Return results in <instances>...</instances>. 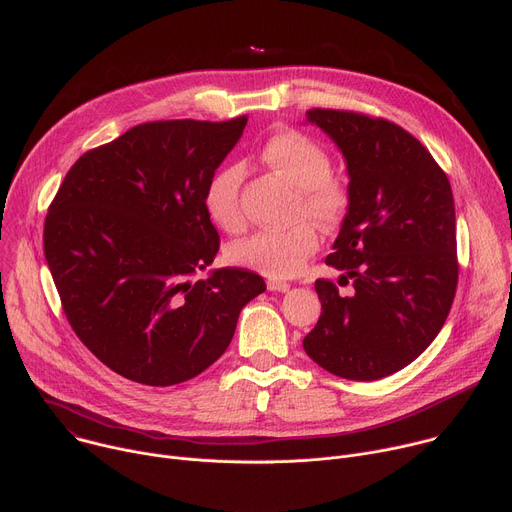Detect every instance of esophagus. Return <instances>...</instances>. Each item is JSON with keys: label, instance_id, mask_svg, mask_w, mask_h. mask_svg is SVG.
Returning a JSON list of instances; mask_svg holds the SVG:
<instances>
[{"label": "esophagus", "instance_id": "34e87169", "mask_svg": "<svg viewBox=\"0 0 512 512\" xmlns=\"http://www.w3.org/2000/svg\"><path fill=\"white\" fill-rule=\"evenodd\" d=\"M266 285H268L270 291H277V293H285V291L291 289L289 283H285V281H274V279H270Z\"/></svg>", "mask_w": 512, "mask_h": 512}]
</instances>
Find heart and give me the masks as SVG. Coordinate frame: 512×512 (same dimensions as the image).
<instances>
[{"instance_id":"1","label":"heart","mask_w":512,"mask_h":512,"mask_svg":"<svg viewBox=\"0 0 512 512\" xmlns=\"http://www.w3.org/2000/svg\"><path fill=\"white\" fill-rule=\"evenodd\" d=\"M262 162L281 174L299 190L297 209L322 227H336L350 209V186L332 174L328 151L299 131L272 133L260 147ZM244 168L227 164L211 174L203 190V205L211 221L229 231H240L246 223L240 205ZM320 246L318 231L301 221L287 229H262L246 240L229 246V262L256 270L270 279H285L297 274L307 258Z\"/></svg>"}]
</instances>
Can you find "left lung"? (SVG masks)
Returning a JSON list of instances; mask_svg holds the SVG:
<instances>
[{
	"label": "left lung",
	"mask_w": 512,
	"mask_h": 512,
	"mask_svg": "<svg viewBox=\"0 0 512 512\" xmlns=\"http://www.w3.org/2000/svg\"><path fill=\"white\" fill-rule=\"evenodd\" d=\"M342 151L350 209L326 262L338 285L318 279L322 316L305 338L307 355L355 381L387 377L410 365L441 332L453 305L459 264L455 205L447 174L400 125L375 116L311 108Z\"/></svg>",
	"instance_id": "left-lung-1"
}]
</instances>
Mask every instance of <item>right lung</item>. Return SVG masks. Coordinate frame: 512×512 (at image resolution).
I'll return each mask as SVG.
<instances>
[{
	"label": "right lung",
	"mask_w": 512,
	"mask_h": 512,
	"mask_svg": "<svg viewBox=\"0 0 512 512\" xmlns=\"http://www.w3.org/2000/svg\"><path fill=\"white\" fill-rule=\"evenodd\" d=\"M248 116L153 121L86 151L45 219V258L77 334L108 369L166 387L211 367L266 285L246 268L194 281L219 252L203 190Z\"/></svg>",
	"instance_id": "obj_1"
}]
</instances>
